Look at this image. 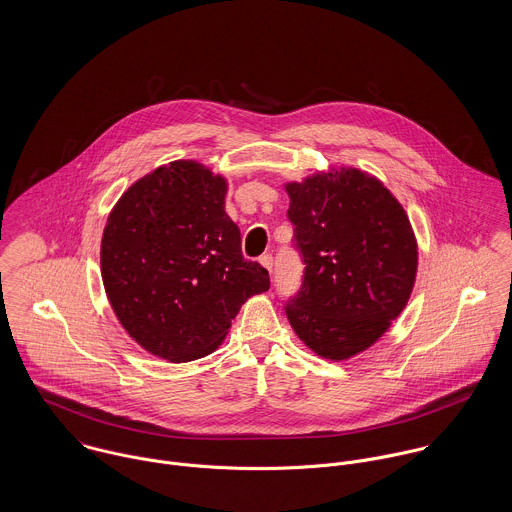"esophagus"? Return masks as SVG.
Returning a JSON list of instances; mask_svg holds the SVG:
<instances>
[{"instance_id":"esophagus-1","label":"esophagus","mask_w":512,"mask_h":512,"mask_svg":"<svg viewBox=\"0 0 512 512\" xmlns=\"http://www.w3.org/2000/svg\"><path fill=\"white\" fill-rule=\"evenodd\" d=\"M260 264L272 274V268H274V258H272V254H264V256H260Z\"/></svg>"}]
</instances>
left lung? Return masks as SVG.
Segmentation results:
<instances>
[{
	"label": "left lung",
	"mask_w": 512,
	"mask_h": 512,
	"mask_svg": "<svg viewBox=\"0 0 512 512\" xmlns=\"http://www.w3.org/2000/svg\"><path fill=\"white\" fill-rule=\"evenodd\" d=\"M305 264L286 305L295 335L319 357L347 361L372 347L414 290L418 242L398 199L357 167L286 183Z\"/></svg>",
	"instance_id": "8db88e82"
}]
</instances>
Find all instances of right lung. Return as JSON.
Returning <instances> with one entry per match:
<instances>
[{
  "label": "right lung",
  "instance_id": "right-lung-1",
  "mask_svg": "<svg viewBox=\"0 0 512 512\" xmlns=\"http://www.w3.org/2000/svg\"><path fill=\"white\" fill-rule=\"evenodd\" d=\"M226 191L220 173L177 159L128 187L106 220L108 301L128 335L159 359L211 355L244 301L270 290L268 272L242 256Z\"/></svg>",
  "mask_w": 512,
  "mask_h": 512
}]
</instances>
